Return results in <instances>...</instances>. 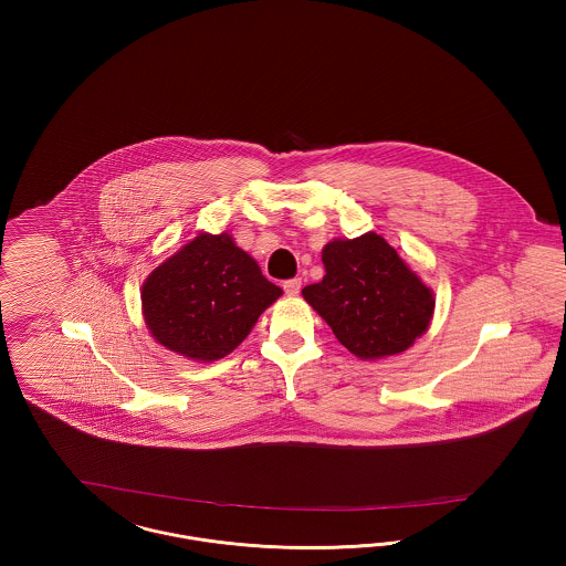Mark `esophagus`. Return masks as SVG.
<instances>
[{
  "label": "esophagus",
  "instance_id": "esophagus-1",
  "mask_svg": "<svg viewBox=\"0 0 566 566\" xmlns=\"http://www.w3.org/2000/svg\"><path fill=\"white\" fill-rule=\"evenodd\" d=\"M284 293L291 296L298 295V293H301V277H295V280L284 282Z\"/></svg>",
  "mask_w": 566,
  "mask_h": 566
}]
</instances>
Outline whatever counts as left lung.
<instances>
[{
  "label": "left lung",
  "instance_id": "left-lung-1",
  "mask_svg": "<svg viewBox=\"0 0 566 566\" xmlns=\"http://www.w3.org/2000/svg\"><path fill=\"white\" fill-rule=\"evenodd\" d=\"M323 263V282L301 295L356 358L401 354L429 331L431 289L376 231L331 240Z\"/></svg>",
  "mask_w": 566,
  "mask_h": 566
}]
</instances>
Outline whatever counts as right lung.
I'll list each match as a JSON object with an SVG mask.
<instances>
[{"mask_svg":"<svg viewBox=\"0 0 566 566\" xmlns=\"http://www.w3.org/2000/svg\"><path fill=\"white\" fill-rule=\"evenodd\" d=\"M142 316L163 348L197 363L235 350L282 295L229 233H206L165 259L142 284Z\"/></svg>","mask_w":566,"mask_h":566,"instance_id":"add662e5","label":"right lung"}]
</instances>
